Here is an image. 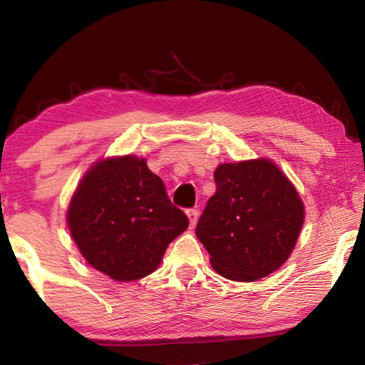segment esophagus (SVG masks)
Segmentation results:
<instances>
[{
  "label": "esophagus",
  "instance_id": "34e87169",
  "mask_svg": "<svg viewBox=\"0 0 365 365\" xmlns=\"http://www.w3.org/2000/svg\"><path fill=\"white\" fill-rule=\"evenodd\" d=\"M187 215H188V220H190V228H195L196 222H197V215H200V214H197L196 209H188Z\"/></svg>",
  "mask_w": 365,
  "mask_h": 365
}]
</instances>
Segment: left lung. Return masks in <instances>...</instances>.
I'll return each mask as SVG.
<instances>
[{"mask_svg":"<svg viewBox=\"0 0 365 365\" xmlns=\"http://www.w3.org/2000/svg\"><path fill=\"white\" fill-rule=\"evenodd\" d=\"M215 195L196 225L212 269L235 282H256L280 269L304 222V205L270 159L225 163L214 172Z\"/></svg>","mask_w":365,"mask_h":365,"instance_id":"obj_1","label":"left lung"}]
</instances>
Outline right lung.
<instances>
[{"mask_svg": "<svg viewBox=\"0 0 365 365\" xmlns=\"http://www.w3.org/2000/svg\"><path fill=\"white\" fill-rule=\"evenodd\" d=\"M67 225L91 267L133 282L159 267L169 243L188 227L146 159L106 158L86 170L67 207Z\"/></svg>", "mask_w": 365, "mask_h": 365, "instance_id": "add662e5", "label": "right lung"}]
</instances>
